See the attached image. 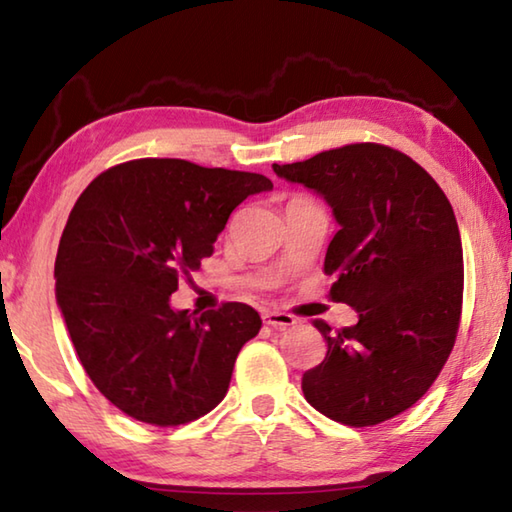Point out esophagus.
Masks as SVG:
<instances>
[{"mask_svg":"<svg viewBox=\"0 0 512 512\" xmlns=\"http://www.w3.org/2000/svg\"><path fill=\"white\" fill-rule=\"evenodd\" d=\"M264 323L271 325V327H280V329H287V327H293L296 325V318H293L291 314H284V311H264Z\"/></svg>","mask_w":512,"mask_h":512,"instance_id":"34e87169","label":"esophagus"}]
</instances>
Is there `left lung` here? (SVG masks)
<instances>
[{
	"instance_id": "1",
	"label": "left lung",
	"mask_w": 512,
	"mask_h": 512,
	"mask_svg": "<svg viewBox=\"0 0 512 512\" xmlns=\"http://www.w3.org/2000/svg\"><path fill=\"white\" fill-rule=\"evenodd\" d=\"M314 189L341 230L329 241V298L357 325H314L325 359L302 375L307 402L348 427L391 420L420 400L452 354L463 309V246L443 189L409 155L361 142L273 164Z\"/></svg>"
}]
</instances>
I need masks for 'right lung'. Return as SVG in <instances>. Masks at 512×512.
Listing matches in <instances>:
<instances>
[{"mask_svg": "<svg viewBox=\"0 0 512 512\" xmlns=\"http://www.w3.org/2000/svg\"><path fill=\"white\" fill-rule=\"evenodd\" d=\"M268 189L262 173L176 158L117 164L85 187L58 244L56 300L81 366L119 411L178 427L228 393L262 318L244 302L196 316L169 298L214 253L232 210Z\"/></svg>", "mask_w": 512, "mask_h": 512, "instance_id": "1", "label": "right lung"}]
</instances>
